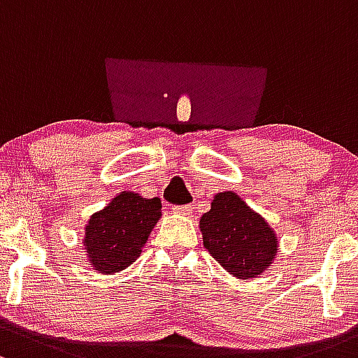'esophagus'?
<instances>
[{
    "label": "esophagus",
    "instance_id": "34e87169",
    "mask_svg": "<svg viewBox=\"0 0 358 358\" xmlns=\"http://www.w3.org/2000/svg\"><path fill=\"white\" fill-rule=\"evenodd\" d=\"M192 206H176V208H173V213L178 214V216H189L192 213Z\"/></svg>",
    "mask_w": 358,
    "mask_h": 358
}]
</instances>
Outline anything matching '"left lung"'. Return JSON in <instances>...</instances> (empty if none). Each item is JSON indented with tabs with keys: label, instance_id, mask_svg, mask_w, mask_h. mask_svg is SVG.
Segmentation results:
<instances>
[{
	"label": "left lung",
	"instance_id": "8db88e82",
	"mask_svg": "<svg viewBox=\"0 0 358 358\" xmlns=\"http://www.w3.org/2000/svg\"><path fill=\"white\" fill-rule=\"evenodd\" d=\"M199 228L209 254L236 280H252L269 271L280 250L276 231L233 190L214 195Z\"/></svg>",
	"mask_w": 358,
	"mask_h": 358
}]
</instances>
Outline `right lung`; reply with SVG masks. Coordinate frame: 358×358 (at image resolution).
<instances>
[{
    "instance_id": "obj_1",
    "label": "right lung",
    "mask_w": 358,
    "mask_h": 358,
    "mask_svg": "<svg viewBox=\"0 0 358 358\" xmlns=\"http://www.w3.org/2000/svg\"><path fill=\"white\" fill-rule=\"evenodd\" d=\"M159 217L161 201L157 197L145 199L130 190L120 192L85 224L82 243L90 268L99 274H113L134 264Z\"/></svg>"
}]
</instances>
